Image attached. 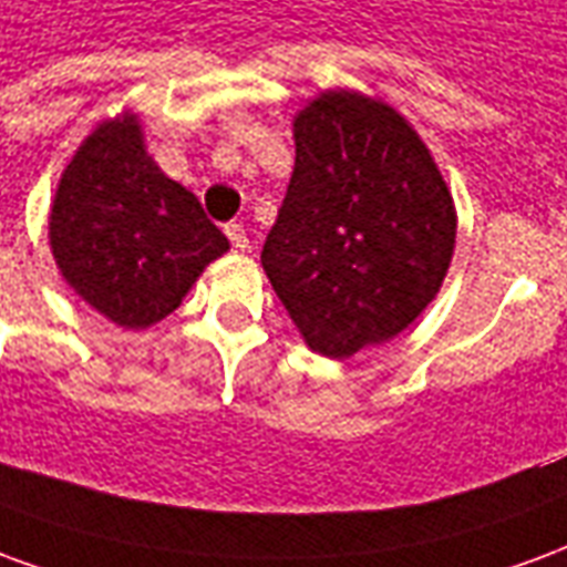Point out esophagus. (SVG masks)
Returning a JSON list of instances; mask_svg holds the SVG:
<instances>
[{
	"mask_svg": "<svg viewBox=\"0 0 567 567\" xmlns=\"http://www.w3.org/2000/svg\"><path fill=\"white\" fill-rule=\"evenodd\" d=\"M224 234H227V239H230V246L236 248V251H246L248 248V236L246 230H243V224H224Z\"/></svg>",
	"mask_w": 567,
	"mask_h": 567,
	"instance_id": "1",
	"label": "esophagus"
}]
</instances>
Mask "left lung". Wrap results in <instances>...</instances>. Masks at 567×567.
<instances>
[{"mask_svg": "<svg viewBox=\"0 0 567 567\" xmlns=\"http://www.w3.org/2000/svg\"><path fill=\"white\" fill-rule=\"evenodd\" d=\"M295 173L260 264L312 352L385 343L434 300L455 209L413 127L352 91L321 93L295 121Z\"/></svg>", "mask_w": 567, "mask_h": 567, "instance_id": "1", "label": "left lung"}]
</instances>
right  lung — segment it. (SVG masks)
Wrapping results in <instances>:
<instances>
[{"mask_svg": "<svg viewBox=\"0 0 567 567\" xmlns=\"http://www.w3.org/2000/svg\"><path fill=\"white\" fill-rule=\"evenodd\" d=\"M56 267L121 328L166 319L227 236L199 199L157 169L136 115L109 121L72 157L51 206Z\"/></svg>", "mask_w": 567, "mask_h": 567, "instance_id": "add662e5", "label": "right lung"}]
</instances>
